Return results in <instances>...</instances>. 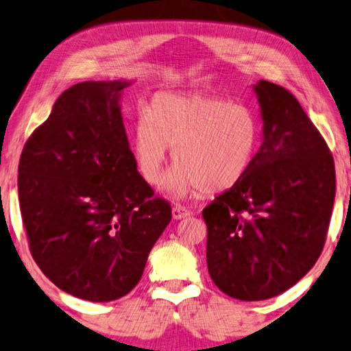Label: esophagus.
I'll list each match as a JSON object with an SVG mask.
<instances>
[{
  "label": "esophagus",
  "mask_w": 351,
  "mask_h": 351,
  "mask_svg": "<svg viewBox=\"0 0 351 351\" xmlns=\"http://www.w3.org/2000/svg\"><path fill=\"white\" fill-rule=\"evenodd\" d=\"M189 215H191V211H189L188 208H185V206H182V205H174V206H172V217H174L176 221L185 219V217H188Z\"/></svg>",
  "instance_id": "34e87169"
}]
</instances>
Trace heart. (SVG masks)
Returning a JSON list of instances; mask_svg holds the SVG:
<instances>
[{
  "instance_id": "obj_1",
  "label": "heart",
  "mask_w": 351,
  "mask_h": 351,
  "mask_svg": "<svg viewBox=\"0 0 351 351\" xmlns=\"http://www.w3.org/2000/svg\"><path fill=\"white\" fill-rule=\"evenodd\" d=\"M260 123L241 102L219 96L158 93L134 128V155L147 182L162 179L168 149L177 165L163 191L186 199L202 191H223L243 179L255 157Z\"/></svg>"
}]
</instances>
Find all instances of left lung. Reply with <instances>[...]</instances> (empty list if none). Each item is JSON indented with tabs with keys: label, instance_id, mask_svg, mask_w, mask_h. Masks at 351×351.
Masks as SVG:
<instances>
[{
	"label": "left lung",
	"instance_id": "8db88e82",
	"mask_svg": "<svg viewBox=\"0 0 351 351\" xmlns=\"http://www.w3.org/2000/svg\"><path fill=\"white\" fill-rule=\"evenodd\" d=\"M263 143L237 185L206 205V266L223 294L266 300L292 288L324 249L335 205V160L294 95L254 85Z\"/></svg>",
	"mask_w": 351,
	"mask_h": 351
}]
</instances>
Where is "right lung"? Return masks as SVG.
Instances as JSON below:
<instances>
[{"mask_svg":"<svg viewBox=\"0 0 351 351\" xmlns=\"http://www.w3.org/2000/svg\"><path fill=\"white\" fill-rule=\"evenodd\" d=\"M130 84L88 80L65 90L20 157L32 258L57 288L82 300L129 294L172 216L136 171L119 104Z\"/></svg>","mask_w":351,"mask_h":351,"instance_id":"1","label":"right lung"}]
</instances>
